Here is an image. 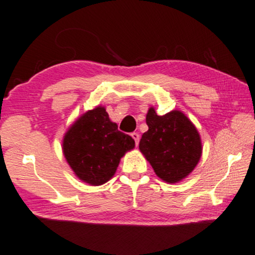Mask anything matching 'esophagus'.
<instances>
[{"mask_svg":"<svg viewBox=\"0 0 255 255\" xmlns=\"http://www.w3.org/2000/svg\"><path fill=\"white\" fill-rule=\"evenodd\" d=\"M130 135H131V137H133V139H134V141H135V145H136V146L139 145V140H140V135H139V134L134 131V133H131Z\"/></svg>","mask_w":255,"mask_h":255,"instance_id":"1","label":"esophagus"}]
</instances>
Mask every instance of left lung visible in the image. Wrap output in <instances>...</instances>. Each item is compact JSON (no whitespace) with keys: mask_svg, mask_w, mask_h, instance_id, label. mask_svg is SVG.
Segmentation results:
<instances>
[{"mask_svg":"<svg viewBox=\"0 0 255 255\" xmlns=\"http://www.w3.org/2000/svg\"><path fill=\"white\" fill-rule=\"evenodd\" d=\"M146 124L148 130L141 136L139 148L157 176L177 183L192 172L201 158L202 143L191 121L178 110L158 115L151 108Z\"/></svg>","mask_w":255,"mask_h":255,"instance_id":"left-lung-1","label":"left lung"}]
</instances>
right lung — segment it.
Returning a JSON list of instances; mask_svg holds the SVG:
<instances>
[{"mask_svg": "<svg viewBox=\"0 0 255 255\" xmlns=\"http://www.w3.org/2000/svg\"><path fill=\"white\" fill-rule=\"evenodd\" d=\"M134 146L133 137L120 131L102 107L81 116L63 141L64 155L73 172L90 185L108 182L120 159Z\"/></svg>", "mask_w": 255, "mask_h": 255, "instance_id": "right-lung-1", "label": "right lung"}]
</instances>
